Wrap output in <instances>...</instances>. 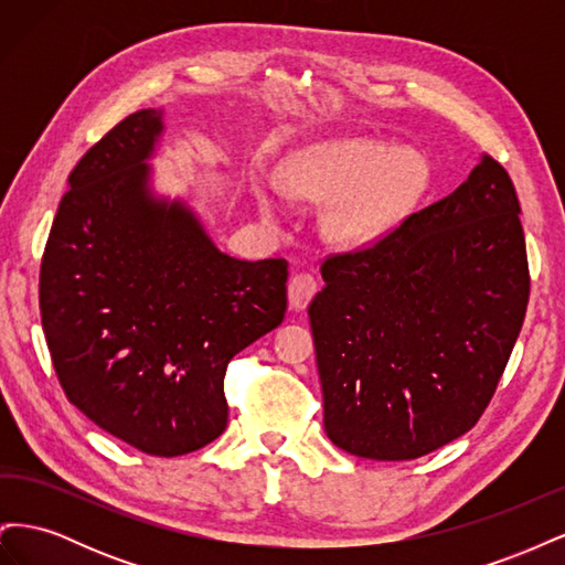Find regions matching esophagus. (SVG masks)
<instances>
[{
    "label": "esophagus",
    "instance_id": "esophagus-1",
    "mask_svg": "<svg viewBox=\"0 0 565 565\" xmlns=\"http://www.w3.org/2000/svg\"><path fill=\"white\" fill-rule=\"evenodd\" d=\"M318 292V282L309 273H297V276L287 282V301L292 311H303L306 306Z\"/></svg>",
    "mask_w": 565,
    "mask_h": 565
}]
</instances>
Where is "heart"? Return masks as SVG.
<instances>
[{"label":"heart","mask_w":565,"mask_h":565,"mask_svg":"<svg viewBox=\"0 0 565 565\" xmlns=\"http://www.w3.org/2000/svg\"><path fill=\"white\" fill-rule=\"evenodd\" d=\"M422 183L419 156L370 139L303 148L280 169L285 193L328 202L324 231L347 247L382 237L409 207ZM256 207L266 224H278L282 216V204L270 188H256Z\"/></svg>","instance_id":"heart-1"}]
</instances>
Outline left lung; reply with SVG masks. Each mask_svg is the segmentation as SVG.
Segmentation results:
<instances>
[{"mask_svg": "<svg viewBox=\"0 0 565 565\" xmlns=\"http://www.w3.org/2000/svg\"><path fill=\"white\" fill-rule=\"evenodd\" d=\"M519 214L514 183L483 152L448 198L322 264L309 318L337 448L417 459L483 415L530 295Z\"/></svg>", "mask_w": 565, "mask_h": 565, "instance_id": "8db88e82", "label": "left lung"}]
</instances>
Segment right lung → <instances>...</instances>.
Returning a JSON list of instances; mask_svg holds the SVG:
<instances>
[{"mask_svg":"<svg viewBox=\"0 0 565 565\" xmlns=\"http://www.w3.org/2000/svg\"><path fill=\"white\" fill-rule=\"evenodd\" d=\"M164 131L162 108L139 110L77 162L40 309L67 401L127 446L179 457L224 434L226 367L282 322L287 262L235 259L191 202L158 193Z\"/></svg>","mask_w":565,"mask_h":565,"instance_id":"add662e5","label":"right lung"}]
</instances>
